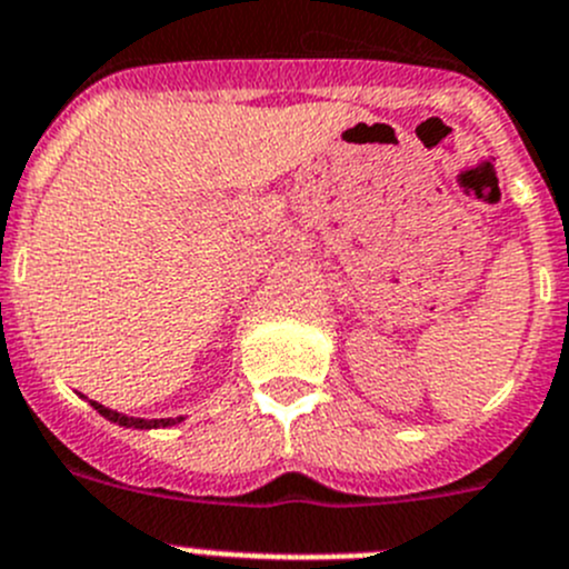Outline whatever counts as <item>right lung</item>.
<instances>
[{
  "label": "right lung",
  "mask_w": 569,
  "mask_h": 569,
  "mask_svg": "<svg viewBox=\"0 0 569 569\" xmlns=\"http://www.w3.org/2000/svg\"><path fill=\"white\" fill-rule=\"evenodd\" d=\"M91 408H94L100 416H106L108 421H117V425L122 427H139V430H150V427H170L176 425V421H181V416H178V419H133V416H122L117 413V410H108L97 402H91Z\"/></svg>",
  "instance_id": "right-lung-1"
}]
</instances>
